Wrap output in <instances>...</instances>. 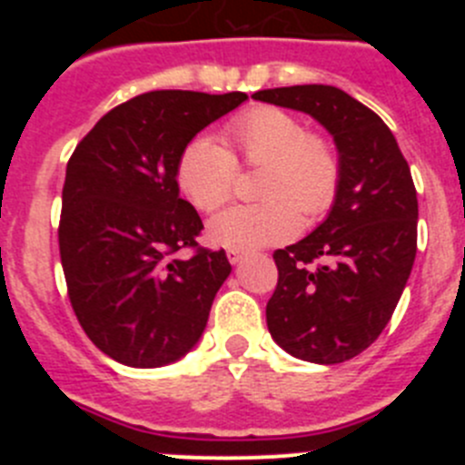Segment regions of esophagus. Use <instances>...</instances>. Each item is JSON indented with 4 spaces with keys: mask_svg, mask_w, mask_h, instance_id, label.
Wrapping results in <instances>:
<instances>
[{
    "mask_svg": "<svg viewBox=\"0 0 465 465\" xmlns=\"http://www.w3.org/2000/svg\"><path fill=\"white\" fill-rule=\"evenodd\" d=\"M225 256H228V261L232 262V265H237V262L244 258V252H240V249H228V252H225Z\"/></svg>",
    "mask_w": 465,
    "mask_h": 465,
    "instance_id": "1",
    "label": "esophagus"
}]
</instances>
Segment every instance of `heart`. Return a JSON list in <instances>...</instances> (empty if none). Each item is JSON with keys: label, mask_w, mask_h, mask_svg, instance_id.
Wrapping results in <instances>:
<instances>
[{"label": "heart", "mask_w": 465, "mask_h": 465, "mask_svg": "<svg viewBox=\"0 0 465 465\" xmlns=\"http://www.w3.org/2000/svg\"><path fill=\"white\" fill-rule=\"evenodd\" d=\"M225 149L212 137H195L176 163V183L200 212H213L235 188L237 163L262 167L261 203L235 204L209 221L213 244L261 249L293 237L300 212L316 219L331 209L340 188V158L326 137L307 133L298 116L274 106L246 111L225 127Z\"/></svg>", "instance_id": "b5f03b06"}]
</instances>
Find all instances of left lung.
Listing matches in <instances>:
<instances>
[{"instance_id":"left-lung-1","label":"left lung","mask_w":465,"mask_h":465,"mask_svg":"<svg viewBox=\"0 0 465 465\" xmlns=\"http://www.w3.org/2000/svg\"><path fill=\"white\" fill-rule=\"evenodd\" d=\"M253 100L305 111L338 146L340 188L326 221L274 252L265 316L291 356L332 365L371 347L391 319L417 256V191L386 123L335 85H291Z\"/></svg>"}]
</instances>
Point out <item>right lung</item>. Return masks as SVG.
<instances>
[{"mask_svg":"<svg viewBox=\"0 0 465 465\" xmlns=\"http://www.w3.org/2000/svg\"><path fill=\"white\" fill-rule=\"evenodd\" d=\"M244 93L153 90L123 102L74 149L57 228L69 300L93 344L130 368L186 356L228 279L225 252L197 246L203 219L179 197L176 163ZM182 248H195L179 259Z\"/></svg>","mask_w":465,"mask_h":465,"instance_id":"1","label":"right lung"}]
</instances>
